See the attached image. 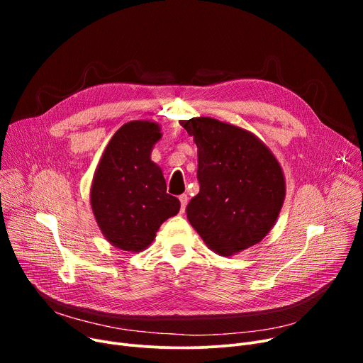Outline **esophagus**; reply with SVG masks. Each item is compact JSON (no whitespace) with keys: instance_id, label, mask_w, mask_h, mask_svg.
Masks as SVG:
<instances>
[{"instance_id":"1","label":"esophagus","mask_w":363,"mask_h":363,"mask_svg":"<svg viewBox=\"0 0 363 363\" xmlns=\"http://www.w3.org/2000/svg\"><path fill=\"white\" fill-rule=\"evenodd\" d=\"M179 201H181V212H185V207H186V203H188V196L186 194L179 196Z\"/></svg>"}]
</instances>
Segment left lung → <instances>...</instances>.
<instances>
[{"label":"left lung","mask_w":363,"mask_h":363,"mask_svg":"<svg viewBox=\"0 0 363 363\" xmlns=\"http://www.w3.org/2000/svg\"><path fill=\"white\" fill-rule=\"evenodd\" d=\"M197 145L200 193L186 218L206 245L233 256L260 242L274 228L285 200L284 172L250 130L213 118L181 121Z\"/></svg>","instance_id":"1"}]
</instances>
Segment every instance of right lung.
Wrapping results in <instances>:
<instances>
[{
	"mask_svg": "<svg viewBox=\"0 0 363 363\" xmlns=\"http://www.w3.org/2000/svg\"><path fill=\"white\" fill-rule=\"evenodd\" d=\"M162 128L151 121L121 126L99 162L89 201L106 240L123 252L138 253L156 238L160 225L179 212L181 203L166 193L162 169L151 151Z\"/></svg>",
	"mask_w": 363,
	"mask_h": 363,
	"instance_id": "1",
	"label": "right lung"
}]
</instances>
